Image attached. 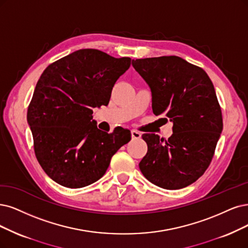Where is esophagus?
I'll list each match as a JSON object with an SVG mask.
<instances>
[{"label": "esophagus", "mask_w": 248, "mask_h": 248, "mask_svg": "<svg viewBox=\"0 0 248 248\" xmlns=\"http://www.w3.org/2000/svg\"><path fill=\"white\" fill-rule=\"evenodd\" d=\"M141 133L137 132V131H132V138L133 139H140L141 138Z\"/></svg>", "instance_id": "obj_1"}]
</instances>
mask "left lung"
<instances>
[{"mask_svg":"<svg viewBox=\"0 0 248 248\" xmlns=\"http://www.w3.org/2000/svg\"><path fill=\"white\" fill-rule=\"evenodd\" d=\"M132 65L151 90L153 113L172 123L168 141L142 136L148 150L139 168L158 187H187L208 168L223 131L213 82L202 68L178 56L133 59Z\"/></svg>","mask_w":248,"mask_h":248,"instance_id":"left-lung-1","label":"left lung"}]
</instances>
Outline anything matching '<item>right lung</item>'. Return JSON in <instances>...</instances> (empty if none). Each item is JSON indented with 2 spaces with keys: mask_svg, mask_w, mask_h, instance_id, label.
I'll use <instances>...</instances> for the list:
<instances>
[{
  "mask_svg": "<svg viewBox=\"0 0 248 248\" xmlns=\"http://www.w3.org/2000/svg\"><path fill=\"white\" fill-rule=\"evenodd\" d=\"M130 57L114 58L96 49H80L44 70L27 110L36 159L59 185L81 188L106 172L131 132L99 130L93 108L108 105Z\"/></svg>",
  "mask_w": 248,
  "mask_h": 248,
  "instance_id": "right-lung-1",
  "label": "right lung"
}]
</instances>
